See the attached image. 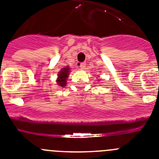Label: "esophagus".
<instances>
[{
  "label": "esophagus",
  "instance_id": "1",
  "mask_svg": "<svg viewBox=\"0 0 159 159\" xmlns=\"http://www.w3.org/2000/svg\"><path fill=\"white\" fill-rule=\"evenodd\" d=\"M80 67L82 69H84V67H86V64H85V63H80Z\"/></svg>",
  "mask_w": 159,
  "mask_h": 159
}]
</instances>
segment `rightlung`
<instances>
[{
	"label": "right lung",
	"instance_id": "obj_1",
	"mask_svg": "<svg viewBox=\"0 0 159 159\" xmlns=\"http://www.w3.org/2000/svg\"><path fill=\"white\" fill-rule=\"evenodd\" d=\"M68 74H69V68L68 67H64L61 69L60 72H59L58 75V80H57L58 85L60 87H64L67 84V78L68 77Z\"/></svg>",
	"mask_w": 159,
	"mask_h": 159
}]
</instances>
